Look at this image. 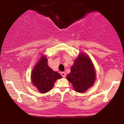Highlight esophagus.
Masks as SVG:
<instances>
[{
  "label": "esophagus",
  "instance_id": "esophagus-1",
  "mask_svg": "<svg viewBox=\"0 0 124 124\" xmlns=\"http://www.w3.org/2000/svg\"><path fill=\"white\" fill-rule=\"evenodd\" d=\"M61 75H62V77H66V74L64 73V72H62V73H61Z\"/></svg>",
  "mask_w": 124,
  "mask_h": 124
}]
</instances>
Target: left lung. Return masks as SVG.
Segmentation results:
<instances>
[{"instance_id":"left-lung-1","label":"left lung","mask_w":124,"mask_h":124,"mask_svg":"<svg viewBox=\"0 0 124 124\" xmlns=\"http://www.w3.org/2000/svg\"><path fill=\"white\" fill-rule=\"evenodd\" d=\"M67 79L77 93H85L94 85L96 72L92 61L84 53H80L71 67Z\"/></svg>"}]
</instances>
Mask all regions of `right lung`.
<instances>
[{"instance_id":"1","label":"right lung","mask_w":124,"mask_h":124,"mask_svg":"<svg viewBox=\"0 0 124 124\" xmlns=\"http://www.w3.org/2000/svg\"><path fill=\"white\" fill-rule=\"evenodd\" d=\"M59 73L54 71L47 64V58L42 55L32 70L31 80L33 85L35 86L41 93H46L53 87L55 81L62 78Z\"/></svg>"}]
</instances>
